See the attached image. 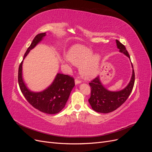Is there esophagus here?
<instances>
[{"label":"esophagus","mask_w":152,"mask_h":152,"mask_svg":"<svg viewBox=\"0 0 152 152\" xmlns=\"http://www.w3.org/2000/svg\"><path fill=\"white\" fill-rule=\"evenodd\" d=\"M75 82L76 84H78L81 83V80H80V79H79V78H76L75 80Z\"/></svg>","instance_id":"34e87169"}]
</instances>
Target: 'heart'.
<instances>
[{
	"mask_svg": "<svg viewBox=\"0 0 152 152\" xmlns=\"http://www.w3.org/2000/svg\"><path fill=\"white\" fill-rule=\"evenodd\" d=\"M92 50L81 45L73 46L68 53V58L73 65L80 66L81 74L86 78L97 75L99 64L98 54H92Z\"/></svg>",
	"mask_w": 152,
	"mask_h": 152,
	"instance_id": "1",
	"label": "heart"
}]
</instances>
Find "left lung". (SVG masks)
I'll list each match as a JSON object with an SVG mask.
<instances>
[{
	"label": "left lung",
	"mask_w": 152,
	"mask_h": 152,
	"mask_svg": "<svg viewBox=\"0 0 152 152\" xmlns=\"http://www.w3.org/2000/svg\"><path fill=\"white\" fill-rule=\"evenodd\" d=\"M116 42L120 52L130 58L125 45L118 40H116ZM132 66L133 68L132 64ZM134 80L135 74L133 69L131 81L126 88L120 91L112 92L105 89L101 83L99 77H96L89 83L91 89V96L88 101L92 108L96 112L103 113H110L120 107L129 96L134 87Z\"/></svg>",
	"instance_id": "left-lung-1"
}]
</instances>
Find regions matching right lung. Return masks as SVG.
<instances>
[{
  "label": "right lung",
  "instance_id": "1",
  "mask_svg": "<svg viewBox=\"0 0 152 152\" xmlns=\"http://www.w3.org/2000/svg\"><path fill=\"white\" fill-rule=\"evenodd\" d=\"M44 36L45 33L39 34L35 37L26 50L23 59ZM22 64L23 61L18 69V84L21 93L28 102L35 108L45 113L55 114L60 112L65 107L71 91L75 86L74 79L68 75L58 73L53 84L48 89L40 93H34L26 88L23 80Z\"/></svg>",
  "mask_w": 152,
  "mask_h": 152
}]
</instances>
